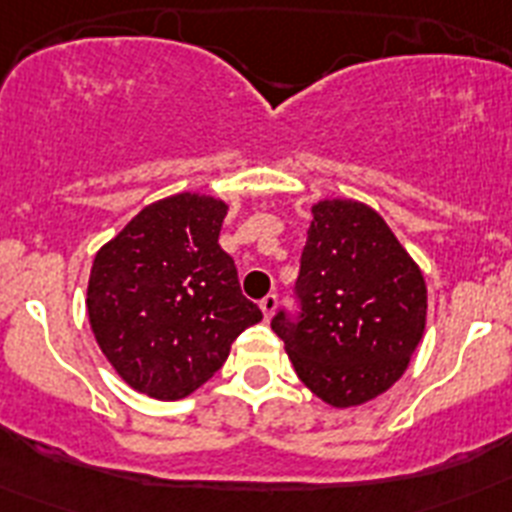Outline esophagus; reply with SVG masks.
I'll use <instances>...</instances> for the list:
<instances>
[{
	"label": "esophagus",
	"mask_w": 512,
	"mask_h": 512,
	"mask_svg": "<svg viewBox=\"0 0 512 512\" xmlns=\"http://www.w3.org/2000/svg\"><path fill=\"white\" fill-rule=\"evenodd\" d=\"M277 305H279V297L274 295V292H271V295H266L264 300L259 302V307H261V312H264V318L269 320L271 315H274V310H277Z\"/></svg>",
	"instance_id": "34e87169"
}]
</instances>
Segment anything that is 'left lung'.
Segmentation results:
<instances>
[{"instance_id": "left-lung-1", "label": "left lung", "mask_w": 512, "mask_h": 512, "mask_svg": "<svg viewBox=\"0 0 512 512\" xmlns=\"http://www.w3.org/2000/svg\"><path fill=\"white\" fill-rule=\"evenodd\" d=\"M425 282L387 223L354 200L312 207L295 300L271 330L297 377L333 408L374 400L402 377L423 338Z\"/></svg>"}]
</instances>
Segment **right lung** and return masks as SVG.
Masks as SVG:
<instances>
[{
  "label": "right lung",
  "mask_w": 512,
  "mask_h": 512,
  "mask_svg": "<svg viewBox=\"0 0 512 512\" xmlns=\"http://www.w3.org/2000/svg\"><path fill=\"white\" fill-rule=\"evenodd\" d=\"M228 205L174 194L143 207L99 248L87 312L102 354L133 390L179 400L225 364L230 343L261 320L220 248Z\"/></svg>",
  "instance_id": "1"
}]
</instances>
